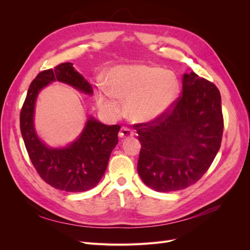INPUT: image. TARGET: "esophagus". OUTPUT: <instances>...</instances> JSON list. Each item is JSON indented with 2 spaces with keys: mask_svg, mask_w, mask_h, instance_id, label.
I'll return each instance as SVG.
<instances>
[{
  "mask_svg": "<svg viewBox=\"0 0 250 250\" xmlns=\"http://www.w3.org/2000/svg\"><path fill=\"white\" fill-rule=\"evenodd\" d=\"M132 135H133V131L130 129V128H128V127H122V128H121L120 132H119V137L121 139L131 138Z\"/></svg>",
  "mask_w": 250,
  "mask_h": 250,
  "instance_id": "1",
  "label": "esophagus"
}]
</instances>
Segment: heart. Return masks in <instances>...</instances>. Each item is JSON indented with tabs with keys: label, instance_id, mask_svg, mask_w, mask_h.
Listing matches in <instances>:
<instances>
[{
	"label": "heart",
	"instance_id": "1",
	"mask_svg": "<svg viewBox=\"0 0 250 250\" xmlns=\"http://www.w3.org/2000/svg\"><path fill=\"white\" fill-rule=\"evenodd\" d=\"M107 84L99 85V102L104 108L119 113L120 99L127 101V116L133 122L147 123L165 115L175 103L179 81L173 72L149 64L113 67Z\"/></svg>",
	"mask_w": 250,
	"mask_h": 250
}]
</instances>
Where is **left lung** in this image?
I'll list each match as a JSON object with an SVG mask.
<instances>
[{
	"label": "left lung",
	"instance_id": "1",
	"mask_svg": "<svg viewBox=\"0 0 250 250\" xmlns=\"http://www.w3.org/2000/svg\"><path fill=\"white\" fill-rule=\"evenodd\" d=\"M137 126L138 173L144 184L157 192L183 190L197 183L220 149V92L194 72L185 74L183 94L170 110Z\"/></svg>",
	"mask_w": 250,
	"mask_h": 250
}]
</instances>
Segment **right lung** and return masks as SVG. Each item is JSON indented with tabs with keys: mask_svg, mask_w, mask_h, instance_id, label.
<instances>
[{
	"mask_svg": "<svg viewBox=\"0 0 250 250\" xmlns=\"http://www.w3.org/2000/svg\"><path fill=\"white\" fill-rule=\"evenodd\" d=\"M53 81L72 85L92 95V85L64 62L41 72L29 86L21 110L20 126L27 152L35 170L46 183L57 190L84 192L95 188L104 175L111 151L119 142L120 125H105L89 117L78 139L64 148H51L37 137L33 118L37 95Z\"/></svg>",
	"mask_w": 250,
	"mask_h": 250,
	"instance_id": "right-lung-1",
	"label": "right lung"
}]
</instances>
